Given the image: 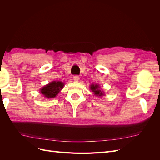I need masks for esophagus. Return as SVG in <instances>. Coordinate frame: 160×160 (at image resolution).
I'll use <instances>...</instances> for the list:
<instances>
[{"instance_id":"34e87169","label":"esophagus","mask_w":160,"mask_h":160,"mask_svg":"<svg viewBox=\"0 0 160 160\" xmlns=\"http://www.w3.org/2000/svg\"><path fill=\"white\" fill-rule=\"evenodd\" d=\"M73 79L75 81H79V75H75L73 77Z\"/></svg>"}]
</instances>
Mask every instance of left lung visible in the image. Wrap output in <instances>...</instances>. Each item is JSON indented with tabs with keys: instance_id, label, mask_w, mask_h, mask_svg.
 I'll return each mask as SVG.
<instances>
[{
	"instance_id": "left-lung-1",
	"label": "left lung",
	"mask_w": 160,
	"mask_h": 160,
	"mask_svg": "<svg viewBox=\"0 0 160 160\" xmlns=\"http://www.w3.org/2000/svg\"><path fill=\"white\" fill-rule=\"evenodd\" d=\"M91 90L92 91V92H93L94 93V95H97V96H99V97H101V96H103L104 95V93H103V91H101L99 89L100 87L98 85H91Z\"/></svg>"
}]
</instances>
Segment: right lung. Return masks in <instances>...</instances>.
I'll return each mask as SVG.
<instances>
[{
    "mask_svg": "<svg viewBox=\"0 0 160 160\" xmlns=\"http://www.w3.org/2000/svg\"><path fill=\"white\" fill-rule=\"evenodd\" d=\"M64 83L61 81H52L47 85H45L40 89L41 93L47 99L55 98L63 88Z\"/></svg>",
    "mask_w": 160,
    "mask_h": 160,
    "instance_id": "1",
    "label": "right lung"
}]
</instances>
